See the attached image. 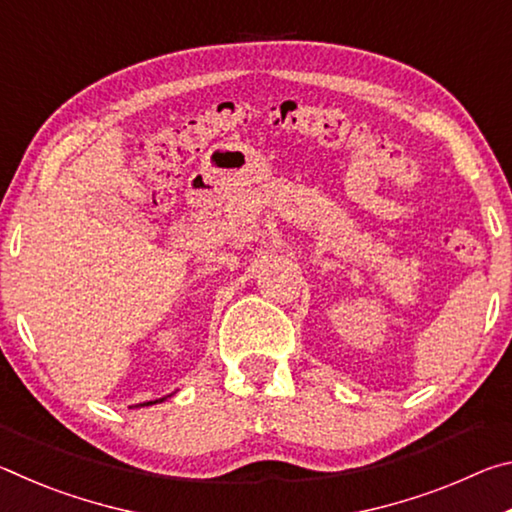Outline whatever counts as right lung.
<instances>
[{
    "instance_id": "right-lung-1",
    "label": "right lung",
    "mask_w": 512,
    "mask_h": 512,
    "mask_svg": "<svg viewBox=\"0 0 512 512\" xmlns=\"http://www.w3.org/2000/svg\"><path fill=\"white\" fill-rule=\"evenodd\" d=\"M169 397V395H167ZM155 402H164V397H162V400H155ZM155 402H146V406H149V404H155ZM144 406V404H142Z\"/></svg>"
}]
</instances>
